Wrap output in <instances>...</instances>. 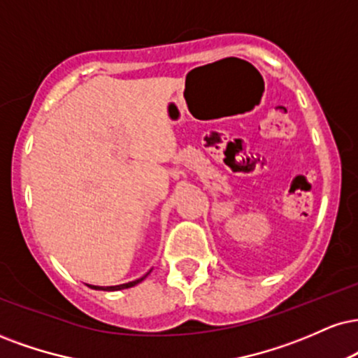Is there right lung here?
<instances>
[{
  "instance_id": "right-lung-1",
  "label": "right lung",
  "mask_w": 358,
  "mask_h": 358,
  "mask_svg": "<svg viewBox=\"0 0 358 358\" xmlns=\"http://www.w3.org/2000/svg\"><path fill=\"white\" fill-rule=\"evenodd\" d=\"M150 272H152V270H150ZM150 272L148 273H145L143 277H140V278H136V280H133V282H128V283H122V285H113V287H98V285H88V287H92V288H94V290H106V292H116V290H124V288H131V287H135V285H138V283L140 282H143V280L148 277L150 275Z\"/></svg>"
}]
</instances>
